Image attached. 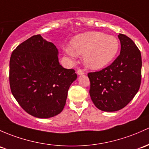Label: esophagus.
<instances>
[{
	"label": "esophagus",
	"mask_w": 149,
	"mask_h": 149,
	"mask_svg": "<svg viewBox=\"0 0 149 149\" xmlns=\"http://www.w3.org/2000/svg\"><path fill=\"white\" fill-rule=\"evenodd\" d=\"M77 74L79 75V76H81V75H84V72L82 70L79 69V70H77Z\"/></svg>",
	"instance_id": "34e87169"
}]
</instances>
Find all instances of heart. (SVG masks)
Listing matches in <instances>:
<instances>
[{"mask_svg":"<svg viewBox=\"0 0 149 149\" xmlns=\"http://www.w3.org/2000/svg\"><path fill=\"white\" fill-rule=\"evenodd\" d=\"M119 43L116 37L101 32L91 31L75 36L65 51L71 57L83 55L87 68L98 70L107 65L118 53Z\"/></svg>","mask_w":149,"mask_h":149,"instance_id":"heart-1","label":"heart"}]
</instances>
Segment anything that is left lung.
<instances>
[{
  "mask_svg": "<svg viewBox=\"0 0 149 149\" xmlns=\"http://www.w3.org/2000/svg\"><path fill=\"white\" fill-rule=\"evenodd\" d=\"M120 55L100 71L89 73V93L99 110L113 112L124 108L137 93L141 81V55L134 42L123 34L118 36Z\"/></svg>",
  "mask_w": 149,
  "mask_h": 149,
  "instance_id": "obj_1",
  "label": "left lung"
}]
</instances>
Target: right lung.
<instances>
[{"instance_id":"obj_1","label":"right lung","mask_w":149,"mask_h":149,"mask_svg":"<svg viewBox=\"0 0 149 149\" xmlns=\"http://www.w3.org/2000/svg\"><path fill=\"white\" fill-rule=\"evenodd\" d=\"M58 56L54 43L36 35L21 43L10 56L12 94L33 116L48 118L60 113L68 88L77 79L74 70L60 65Z\"/></svg>"}]
</instances>
